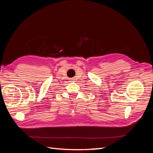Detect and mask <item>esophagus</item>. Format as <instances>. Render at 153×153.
Returning a JSON list of instances; mask_svg holds the SVG:
<instances>
[{
    "label": "esophagus",
    "mask_w": 153,
    "mask_h": 153,
    "mask_svg": "<svg viewBox=\"0 0 153 153\" xmlns=\"http://www.w3.org/2000/svg\"><path fill=\"white\" fill-rule=\"evenodd\" d=\"M71 80H73V79H71Z\"/></svg>",
    "instance_id": "1"
}]
</instances>
